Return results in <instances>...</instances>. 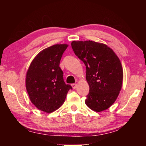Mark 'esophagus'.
I'll return each mask as SVG.
<instances>
[{
	"label": "esophagus",
	"mask_w": 146,
	"mask_h": 146,
	"mask_svg": "<svg viewBox=\"0 0 146 146\" xmlns=\"http://www.w3.org/2000/svg\"><path fill=\"white\" fill-rule=\"evenodd\" d=\"M72 86L73 89H76L77 88V84H72Z\"/></svg>",
	"instance_id": "esophagus-1"
}]
</instances>
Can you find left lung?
<instances>
[{"mask_svg":"<svg viewBox=\"0 0 146 146\" xmlns=\"http://www.w3.org/2000/svg\"><path fill=\"white\" fill-rule=\"evenodd\" d=\"M74 52L86 67L90 91L85 103L97 112L115 102L121 89L123 68L119 58L106 44L92 40L72 41Z\"/></svg>","mask_w":146,"mask_h":146,"instance_id":"obj_1","label":"left lung"}]
</instances>
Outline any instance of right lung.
<instances>
[{
  "label": "right lung",
  "mask_w": 146,
  "mask_h": 146,
  "mask_svg": "<svg viewBox=\"0 0 146 146\" xmlns=\"http://www.w3.org/2000/svg\"><path fill=\"white\" fill-rule=\"evenodd\" d=\"M68 45L54 44L42 50L30 64L26 88L31 102L40 110L51 113L64 102L72 86L66 84L60 68L62 56Z\"/></svg>",
  "instance_id": "1"
}]
</instances>
